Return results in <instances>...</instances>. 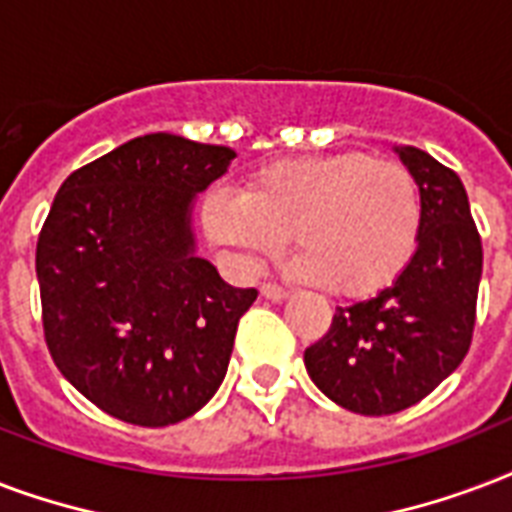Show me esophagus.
Here are the masks:
<instances>
[{"instance_id": "obj_1", "label": "esophagus", "mask_w": 512, "mask_h": 512, "mask_svg": "<svg viewBox=\"0 0 512 512\" xmlns=\"http://www.w3.org/2000/svg\"><path fill=\"white\" fill-rule=\"evenodd\" d=\"M261 296L269 301H283L291 296V291L288 288H283V285H277V283H264L261 285Z\"/></svg>"}]
</instances>
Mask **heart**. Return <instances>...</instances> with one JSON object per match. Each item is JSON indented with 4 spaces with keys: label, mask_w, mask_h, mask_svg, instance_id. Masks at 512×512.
Returning <instances> with one entry per match:
<instances>
[{
    "label": "heart",
    "mask_w": 512,
    "mask_h": 512,
    "mask_svg": "<svg viewBox=\"0 0 512 512\" xmlns=\"http://www.w3.org/2000/svg\"><path fill=\"white\" fill-rule=\"evenodd\" d=\"M200 221L240 267L275 256L293 235L301 275L358 299L387 288L414 259L422 194L406 165L339 152L267 165L243 194L216 189Z\"/></svg>",
    "instance_id": "1"
}]
</instances>
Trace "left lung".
I'll return each mask as SVG.
<instances>
[{
    "label": "left lung",
    "instance_id": "8db88e82",
    "mask_svg": "<svg viewBox=\"0 0 512 512\" xmlns=\"http://www.w3.org/2000/svg\"><path fill=\"white\" fill-rule=\"evenodd\" d=\"M395 152L422 194L417 253L374 299L336 307L323 339L304 350L312 382L366 417L414 406L465 360L483 269L481 235L457 173L417 146Z\"/></svg>",
    "mask_w": 512,
    "mask_h": 512
}]
</instances>
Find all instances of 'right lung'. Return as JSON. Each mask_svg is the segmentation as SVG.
I'll return each mask as SVG.
<instances>
[{"label":"right lung","instance_id":"right-lung-1","mask_svg":"<svg viewBox=\"0 0 512 512\" xmlns=\"http://www.w3.org/2000/svg\"><path fill=\"white\" fill-rule=\"evenodd\" d=\"M229 146L149 133L74 170L37 240L42 328L55 366L109 417L176 425L216 395L256 288L194 256V194Z\"/></svg>","mask_w":512,"mask_h":512}]
</instances>
